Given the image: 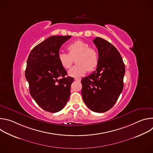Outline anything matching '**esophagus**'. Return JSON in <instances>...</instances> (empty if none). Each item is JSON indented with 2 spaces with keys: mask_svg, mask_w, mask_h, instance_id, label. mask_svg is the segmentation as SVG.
Instances as JSON below:
<instances>
[{
  "mask_svg": "<svg viewBox=\"0 0 153 153\" xmlns=\"http://www.w3.org/2000/svg\"><path fill=\"white\" fill-rule=\"evenodd\" d=\"M74 80H77L78 82H80L81 80V79H80V78H74Z\"/></svg>",
  "mask_w": 153,
  "mask_h": 153,
  "instance_id": "34e87169",
  "label": "esophagus"
}]
</instances>
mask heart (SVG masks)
Returning a JSON list of instances; mask_svg holds the SVG:
<instances>
[{
  "label": "heart",
  "instance_id": "1",
  "mask_svg": "<svg viewBox=\"0 0 153 153\" xmlns=\"http://www.w3.org/2000/svg\"><path fill=\"white\" fill-rule=\"evenodd\" d=\"M88 43L82 40H76L67 47L68 54L59 53L58 60L61 66L65 69H69L73 63V59L76 57V65L70 70L68 74L73 77H80L87 71H93L98 65L99 55L93 48L89 47Z\"/></svg>",
  "mask_w": 153,
  "mask_h": 153
}]
</instances>
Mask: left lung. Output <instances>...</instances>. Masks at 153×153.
Returning a JSON list of instances; mask_svg holds the SVG:
<instances>
[{
	"instance_id": "8db88e82",
	"label": "left lung",
	"mask_w": 153,
	"mask_h": 153,
	"mask_svg": "<svg viewBox=\"0 0 153 153\" xmlns=\"http://www.w3.org/2000/svg\"><path fill=\"white\" fill-rule=\"evenodd\" d=\"M99 53L96 70L81 79L83 100L96 113L108 111L117 100L123 88L125 73L122 58L111 43L100 38L93 40Z\"/></svg>"
}]
</instances>
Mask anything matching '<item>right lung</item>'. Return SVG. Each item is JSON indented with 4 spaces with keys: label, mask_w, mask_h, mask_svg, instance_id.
I'll use <instances>...</instances> for the list:
<instances>
[{
    "label": "right lung",
    "mask_w": 153,
    "mask_h": 153,
    "mask_svg": "<svg viewBox=\"0 0 153 153\" xmlns=\"http://www.w3.org/2000/svg\"><path fill=\"white\" fill-rule=\"evenodd\" d=\"M71 36H52L40 43L30 52L27 59L25 77L30 93L43 110L56 113L63 108L70 96L74 78L59 60L58 54L63 43Z\"/></svg>",
    "instance_id": "obj_1"
}]
</instances>
